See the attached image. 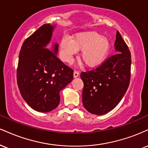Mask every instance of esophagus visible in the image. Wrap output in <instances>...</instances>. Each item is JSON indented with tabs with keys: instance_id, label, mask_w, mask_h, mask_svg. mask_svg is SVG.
Segmentation results:
<instances>
[{
	"instance_id": "esophagus-1",
	"label": "esophagus",
	"mask_w": 148,
	"mask_h": 148,
	"mask_svg": "<svg viewBox=\"0 0 148 148\" xmlns=\"http://www.w3.org/2000/svg\"><path fill=\"white\" fill-rule=\"evenodd\" d=\"M79 76V71H76V70L74 71V77L76 78V77H78Z\"/></svg>"
}]
</instances>
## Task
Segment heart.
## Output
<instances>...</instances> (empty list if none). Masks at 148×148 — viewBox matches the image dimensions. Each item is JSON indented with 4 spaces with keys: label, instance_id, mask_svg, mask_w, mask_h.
<instances>
[{
    "label": "heart",
    "instance_id": "obj_1",
    "mask_svg": "<svg viewBox=\"0 0 148 148\" xmlns=\"http://www.w3.org/2000/svg\"><path fill=\"white\" fill-rule=\"evenodd\" d=\"M78 50H81L80 57L88 67L99 66L106 60L110 50L108 38L96 32L76 34L72 39L65 37L60 44V56L62 60L71 63Z\"/></svg>",
    "mask_w": 148,
    "mask_h": 148
}]
</instances>
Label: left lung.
Instances as JSON below:
<instances>
[{
  "instance_id": "8db88e82",
  "label": "left lung",
  "mask_w": 148,
  "mask_h": 148,
  "mask_svg": "<svg viewBox=\"0 0 148 148\" xmlns=\"http://www.w3.org/2000/svg\"><path fill=\"white\" fill-rule=\"evenodd\" d=\"M117 53L108 57L101 65L81 73L84 87L83 104L89 112L102 115L113 110L125 95L131 76V54L117 31Z\"/></svg>"
}]
</instances>
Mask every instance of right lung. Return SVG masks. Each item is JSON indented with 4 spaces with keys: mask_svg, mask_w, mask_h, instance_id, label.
Here are the masks:
<instances>
[{
    "mask_svg": "<svg viewBox=\"0 0 148 148\" xmlns=\"http://www.w3.org/2000/svg\"><path fill=\"white\" fill-rule=\"evenodd\" d=\"M53 29L49 24L42 25L25 39L19 53L18 89L25 102L40 112L58 106L60 91L73 80L74 70L57 57L58 44L48 45Z\"/></svg>",
    "mask_w": 148,
    "mask_h": 148,
    "instance_id": "right-lung-1",
    "label": "right lung"
}]
</instances>
